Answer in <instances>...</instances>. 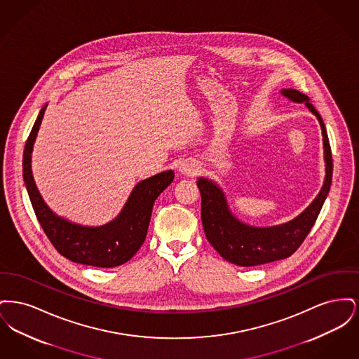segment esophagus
Listing matches in <instances>:
<instances>
[{
  "mask_svg": "<svg viewBox=\"0 0 359 359\" xmlns=\"http://www.w3.org/2000/svg\"><path fill=\"white\" fill-rule=\"evenodd\" d=\"M198 170H199V168H198V164H196L195 161H189V160L183 161V163L179 165V172L183 173V175H186V176H195Z\"/></svg>",
  "mask_w": 359,
  "mask_h": 359,
  "instance_id": "obj_1",
  "label": "esophagus"
}]
</instances>
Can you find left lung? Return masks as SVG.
I'll return each instance as SVG.
<instances>
[{
    "mask_svg": "<svg viewBox=\"0 0 359 359\" xmlns=\"http://www.w3.org/2000/svg\"><path fill=\"white\" fill-rule=\"evenodd\" d=\"M281 94L292 102H306L320 123L325 148V177L313 202L290 222L256 227L241 222L230 211L222 188L210 179L199 177L196 184L202 196V223L208 242L221 256L239 266H256L292 256L303 243L323 207L332 180V156L325 122L306 94L283 88Z\"/></svg>",
    "mask_w": 359,
    "mask_h": 359,
    "instance_id": "8db88e82",
    "label": "left lung"
}]
</instances>
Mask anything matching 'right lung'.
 I'll use <instances>...</instances> for the list:
<instances>
[{"label": "right lung", "instance_id": "add662e5", "mask_svg": "<svg viewBox=\"0 0 359 359\" xmlns=\"http://www.w3.org/2000/svg\"><path fill=\"white\" fill-rule=\"evenodd\" d=\"M47 104L40 110L22 156V176L37 221L53 248L69 261L97 268H114L128 262L144 243L154 201L173 182L175 172L164 171L140 182L120 214L102 226H83L56 215L41 198L31 168L34 140Z\"/></svg>", "mask_w": 359, "mask_h": 359}]
</instances>
